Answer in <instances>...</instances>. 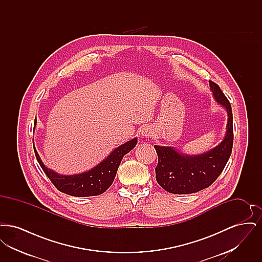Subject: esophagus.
<instances>
[{"label": "esophagus", "mask_w": 262, "mask_h": 262, "mask_svg": "<svg viewBox=\"0 0 262 262\" xmlns=\"http://www.w3.org/2000/svg\"><path fill=\"white\" fill-rule=\"evenodd\" d=\"M153 134H154V130L149 125H146V126L142 127V129H141V136L143 137H152Z\"/></svg>", "instance_id": "esophagus-1"}]
</instances>
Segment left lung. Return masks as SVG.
Segmentation results:
<instances>
[{
  "mask_svg": "<svg viewBox=\"0 0 262 262\" xmlns=\"http://www.w3.org/2000/svg\"><path fill=\"white\" fill-rule=\"evenodd\" d=\"M209 86L214 100L228 116L223 140L201 154H184L172 146L154 145L158 155L156 181L165 190L174 194H188L209 187L222 173L233 148V114L231 104L220 88L211 80Z\"/></svg>",
  "mask_w": 262,
  "mask_h": 262,
  "instance_id": "8db88e82",
  "label": "left lung"
}]
</instances>
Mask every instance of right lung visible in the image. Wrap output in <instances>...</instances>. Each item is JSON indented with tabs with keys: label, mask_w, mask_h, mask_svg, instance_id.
<instances>
[{
	"label": "right lung",
	"mask_w": 262,
	"mask_h": 262,
	"mask_svg": "<svg viewBox=\"0 0 262 262\" xmlns=\"http://www.w3.org/2000/svg\"><path fill=\"white\" fill-rule=\"evenodd\" d=\"M36 124L37 120L35 119L34 126ZM137 143V138L135 137L115 148L105 159L90 170L74 174H61L49 169L42 162L34 143L33 147L39 165L55 187L69 195L85 198L99 195L111 187L122 159L126 153L136 147Z\"/></svg>",
	"instance_id": "add662e5"
}]
</instances>
